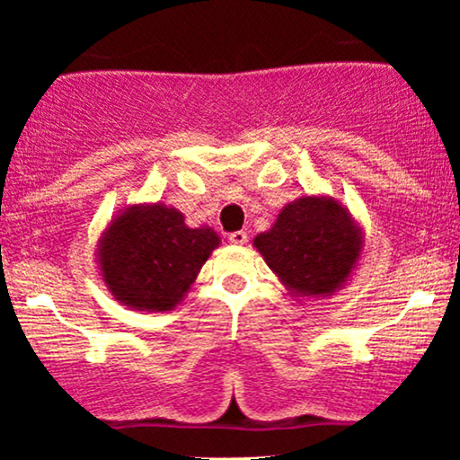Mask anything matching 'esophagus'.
Wrapping results in <instances>:
<instances>
[{
  "label": "esophagus",
  "mask_w": 460,
  "mask_h": 460,
  "mask_svg": "<svg viewBox=\"0 0 460 460\" xmlns=\"http://www.w3.org/2000/svg\"><path fill=\"white\" fill-rule=\"evenodd\" d=\"M229 242H231V244H235V246L246 244V242H248V234H246V231H235V234L229 235Z\"/></svg>",
  "instance_id": "obj_1"
}]
</instances>
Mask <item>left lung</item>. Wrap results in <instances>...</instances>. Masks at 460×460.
<instances>
[{"label": "left lung", "instance_id": "obj_1", "mask_svg": "<svg viewBox=\"0 0 460 460\" xmlns=\"http://www.w3.org/2000/svg\"><path fill=\"white\" fill-rule=\"evenodd\" d=\"M252 246L294 300L329 298L350 281L366 248L361 223L326 194H305L279 212Z\"/></svg>", "mask_w": 460, "mask_h": 460}]
</instances>
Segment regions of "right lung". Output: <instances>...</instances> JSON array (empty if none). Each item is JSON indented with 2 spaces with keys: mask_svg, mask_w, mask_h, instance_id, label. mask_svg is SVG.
Here are the masks:
<instances>
[{
  "mask_svg": "<svg viewBox=\"0 0 460 460\" xmlns=\"http://www.w3.org/2000/svg\"><path fill=\"white\" fill-rule=\"evenodd\" d=\"M220 246L212 226H188L164 203H131L112 216L97 240L99 277L108 292L136 311H172Z\"/></svg>",
  "mask_w": 460,
  "mask_h": 460,
  "instance_id": "right-lung-1",
  "label": "right lung"
}]
</instances>
